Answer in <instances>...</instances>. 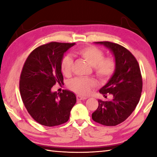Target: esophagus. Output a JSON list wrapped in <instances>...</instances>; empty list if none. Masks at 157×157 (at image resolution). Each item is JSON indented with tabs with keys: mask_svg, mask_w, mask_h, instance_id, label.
I'll use <instances>...</instances> for the list:
<instances>
[{
	"mask_svg": "<svg viewBox=\"0 0 157 157\" xmlns=\"http://www.w3.org/2000/svg\"><path fill=\"white\" fill-rule=\"evenodd\" d=\"M76 98H77V100H85V99H86L87 97H84V96L77 95L76 96Z\"/></svg>",
	"mask_w": 157,
	"mask_h": 157,
	"instance_id": "34e87169",
	"label": "esophagus"
}]
</instances>
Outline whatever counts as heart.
<instances>
[{
    "label": "heart",
    "mask_w": 157,
    "mask_h": 157,
    "mask_svg": "<svg viewBox=\"0 0 157 157\" xmlns=\"http://www.w3.org/2000/svg\"><path fill=\"white\" fill-rule=\"evenodd\" d=\"M77 53L86 61L93 66L94 71L100 80L107 81L114 74L117 63L111 57H104V53L100 48L94 46L83 47ZM72 58L66 55L61 61V70L64 76H69L73 66ZM96 85V81L91 78L76 77L68 81V86L71 90L81 95H87L91 89Z\"/></svg>",
    "instance_id": "1"
}]
</instances>
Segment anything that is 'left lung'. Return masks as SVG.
<instances>
[{"label":"left lung","mask_w":157,"mask_h":157,"mask_svg":"<svg viewBox=\"0 0 157 157\" xmlns=\"http://www.w3.org/2000/svg\"><path fill=\"white\" fill-rule=\"evenodd\" d=\"M112 52L117 63L116 71L109 82L99 90L111 100L98 99V109L92 113L94 121L113 126L125 121L134 111L142 91V78L138 61L132 53L121 45L109 41L95 42Z\"/></svg>","instance_id":"1"}]
</instances>
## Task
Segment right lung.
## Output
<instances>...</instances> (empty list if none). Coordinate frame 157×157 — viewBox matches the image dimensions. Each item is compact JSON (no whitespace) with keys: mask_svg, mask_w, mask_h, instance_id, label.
<instances>
[{"mask_svg":"<svg viewBox=\"0 0 157 157\" xmlns=\"http://www.w3.org/2000/svg\"><path fill=\"white\" fill-rule=\"evenodd\" d=\"M75 43L51 42L42 45L28 56L21 74V98L31 117L46 126L68 121L76 102V95L68 90L52 92L56 83H63L61 61L64 53Z\"/></svg>","mask_w":157,"mask_h":157,"instance_id":"add662e5","label":"right lung"}]
</instances>
